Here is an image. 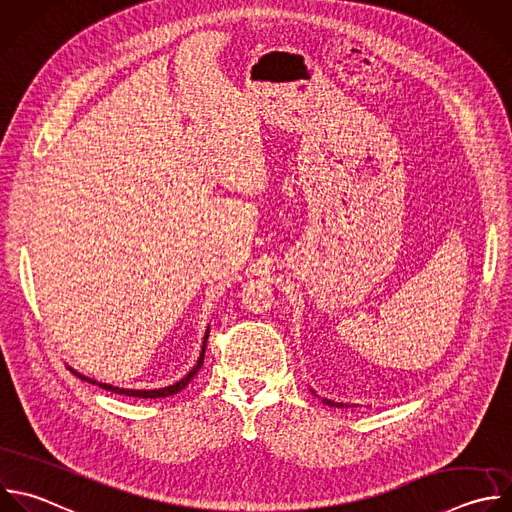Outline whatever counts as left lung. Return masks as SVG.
Segmentation results:
<instances>
[{"label": "left lung", "mask_w": 512, "mask_h": 512, "mask_svg": "<svg viewBox=\"0 0 512 512\" xmlns=\"http://www.w3.org/2000/svg\"><path fill=\"white\" fill-rule=\"evenodd\" d=\"M310 392L316 394L312 388H310ZM316 396H318V394H316ZM318 398H320V396H318ZM320 400H322L326 406H336V408H348V406H352V404H344V402H334V400H330V398H320Z\"/></svg>", "instance_id": "1"}]
</instances>
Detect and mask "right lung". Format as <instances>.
Masks as SVG:
<instances>
[{"mask_svg":"<svg viewBox=\"0 0 512 512\" xmlns=\"http://www.w3.org/2000/svg\"><path fill=\"white\" fill-rule=\"evenodd\" d=\"M208 336H210V324H208V328H206V334H204V340H202V348H200V356H198V360H196V364L192 366V370L186 374V376H182L178 382H174V384H170V386H164V388H150V390H138V388H120V386H114V384H106V382H98V380H94V378H88V376H84V374H80L78 370H74V368H70L78 378H82V380H86V382H90V384H96V386H100V388H104V390H110V392H116V394H124V396H136V398H164V396H172V394H178L180 390H184L188 384H190V380L198 374V370L202 368V364H204V354H206V342H208Z\"/></svg>","mask_w":512,"mask_h":512,"instance_id":"add662e5","label":"right lung"}]
</instances>
